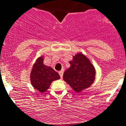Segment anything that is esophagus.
Instances as JSON below:
<instances>
[{
  "instance_id": "1",
  "label": "esophagus",
  "mask_w": 126,
  "mask_h": 126,
  "mask_svg": "<svg viewBox=\"0 0 126 126\" xmlns=\"http://www.w3.org/2000/svg\"><path fill=\"white\" fill-rule=\"evenodd\" d=\"M63 73H64V71H61L59 72V75L61 76V78H62V77H63Z\"/></svg>"
}]
</instances>
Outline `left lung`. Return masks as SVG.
Instances as JSON below:
<instances>
[{"mask_svg": "<svg viewBox=\"0 0 126 126\" xmlns=\"http://www.w3.org/2000/svg\"><path fill=\"white\" fill-rule=\"evenodd\" d=\"M70 67L64 72L63 79L75 92L88 88L95 79V69L90 60L83 53H77L69 61Z\"/></svg>", "mask_w": 126, "mask_h": 126, "instance_id": "1", "label": "left lung"}]
</instances>
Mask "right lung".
Returning <instances> with one entry per match:
<instances>
[{
  "label": "right lung",
  "instance_id": "1",
  "mask_svg": "<svg viewBox=\"0 0 126 126\" xmlns=\"http://www.w3.org/2000/svg\"><path fill=\"white\" fill-rule=\"evenodd\" d=\"M60 76L54 69L43 64V57L38 58L30 74L32 86L40 92H46L52 81L59 79Z\"/></svg>",
  "mask_w": 126,
  "mask_h": 126
}]
</instances>
